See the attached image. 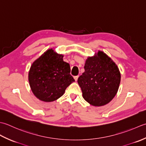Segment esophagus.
I'll use <instances>...</instances> for the list:
<instances>
[{"mask_svg":"<svg viewBox=\"0 0 146 146\" xmlns=\"http://www.w3.org/2000/svg\"><path fill=\"white\" fill-rule=\"evenodd\" d=\"M78 77H79V76L74 77V79H75V81H77V79H78Z\"/></svg>","mask_w":146,"mask_h":146,"instance_id":"1","label":"esophagus"}]
</instances>
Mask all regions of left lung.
<instances>
[{
  "label": "left lung",
  "instance_id": "left-lung-1",
  "mask_svg": "<svg viewBox=\"0 0 146 146\" xmlns=\"http://www.w3.org/2000/svg\"><path fill=\"white\" fill-rule=\"evenodd\" d=\"M84 72L77 79L83 98L90 105L102 106L117 93L121 74L117 64L102 51L86 59Z\"/></svg>",
  "mask_w": 146,
  "mask_h": 146
}]
</instances>
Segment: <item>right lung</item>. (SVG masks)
I'll return each instance as SVG.
<instances>
[{
	"label": "right lung",
	"mask_w": 146,
	"mask_h": 146,
	"mask_svg": "<svg viewBox=\"0 0 146 146\" xmlns=\"http://www.w3.org/2000/svg\"><path fill=\"white\" fill-rule=\"evenodd\" d=\"M63 57V55L50 48L31 65L28 74L29 86L35 96L42 102L58 99L75 81L70 74V65L64 61Z\"/></svg>",
	"instance_id": "right-lung-1"
}]
</instances>
